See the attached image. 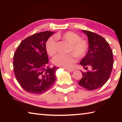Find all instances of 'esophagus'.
I'll list each match as a JSON object with an SVG mask.
<instances>
[{
    "instance_id": "1",
    "label": "esophagus",
    "mask_w": 122,
    "mask_h": 122,
    "mask_svg": "<svg viewBox=\"0 0 122 122\" xmlns=\"http://www.w3.org/2000/svg\"><path fill=\"white\" fill-rule=\"evenodd\" d=\"M66 71H71V72L74 71V70L73 69H67V68H66Z\"/></svg>"
}]
</instances>
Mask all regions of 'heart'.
Listing matches in <instances>:
<instances>
[{"label": "heart", "mask_w": 122, "mask_h": 122, "mask_svg": "<svg viewBox=\"0 0 122 122\" xmlns=\"http://www.w3.org/2000/svg\"><path fill=\"white\" fill-rule=\"evenodd\" d=\"M56 38L66 41L71 44L68 52L71 53L56 55L52 59L54 65L65 68H69L72 67L76 61L75 56L78 58H82L86 55L88 49L87 41L81 39V37L77 34L69 31L62 34H57ZM46 49L48 54L50 56H53L56 53L57 42L54 37H50L47 41Z\"/></svg>", "instance_id": "b5f03b06"}]
</instances>
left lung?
I'll list each match as a JSON object with an SVG mask.
<instances>
[{"label":"left lung","mask_w":122,"mask_h":122,"mask_svg":"<svg viewBox=\"0 0 122 122\" xmlns=\"http://www.w3.org/2000/svg\"><path fill=\"white\" fill-rule=\"evenodd\" d=\"M88 38V51L80 62L85 69L88 66L91 71H82V78L78 84L89 90L98 89L108 81L112 71L113 54L108 42L102 36L94 32L82 30Z\"/></svg>","instance_id":"left-lung-1"}]
</instances>
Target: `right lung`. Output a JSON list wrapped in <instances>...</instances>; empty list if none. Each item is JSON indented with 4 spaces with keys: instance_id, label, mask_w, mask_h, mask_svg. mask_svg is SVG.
Here are the masks:
<instances>
[{
    "instance_id": "1",
    "label": "right lung",
    "mask_w": 122,
    "mask_h": 122,
    "mask_svg": "<svg viewBox=\"0 0 122 122\" xmlns=\"http://www.w3.org/2000/svg\"><path fill=\"white\" fill-rule=\"evenodd\" d=\"M54 33L55 32L45 31L28 37L20 43L14 53L13 65L16 79L30 93H44L55 81L58 68L47 67L46 49L47 41Z\"/></svg>"
}]
</instances>
